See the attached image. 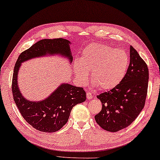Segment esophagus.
<instances>
[{"mask_svg": "<svg viewBox=\"0 0 160 160\" xmlns=\"http://www.w3.org/2000/svg\"><path fill=\"white\" fill-rule=\"evenodd\" d=\"M92 97H93V96H92V93L89 92H87V99H88V100L92 99Z\"/></svg>", "mask_w": 160, "mask_h": 160, "instance_id": "1", "label": "esophagus"}]
</instances>
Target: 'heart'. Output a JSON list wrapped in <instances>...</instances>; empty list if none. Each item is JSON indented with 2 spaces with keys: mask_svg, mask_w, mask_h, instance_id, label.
Here are the masks:
<instances>
[{
  "mask_svg": "<svg viewBox=\"0 0 160 160\" xmlns=\"http://www.w3.org/2000/svg\"><path fill=\"white\" fill-rule=\"evenodd\" d=\"M129 57L124 51L100 43H92L83 51L76 62V72L82 83L87 82L88 70L92 82L102 90L112 89L126 75Z\"/></svg>",
  "mask_w": 160,
  "mask_h": 160,
  "instance_id": "1",
  "label": "heart"
}]
</instances>
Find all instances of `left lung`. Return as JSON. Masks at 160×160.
<instances>
[{"mask_svg": "<svg viewBox=\"0 0 160 160\" xmlns=\"http://www.w3.org/2000/svg\"><path fill=\"white\" fill-rule=\"evenodd\" d=\"M149 81L147 63L130 46V63L124 78L116 87L97 95L102 111L95 115L103 129L116 132L126 128L138 117L145 104Z\"/></svg>", "mask_w": 160, "mask_h": 160, "instance_id": "8db88e82", "label": "left lung"}]
</instances>
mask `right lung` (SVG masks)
Masks as SVG:
<instances>
[{
    "label": "right lung",
    "instance_id": "1",
    "mask_svg": "<svg viewBox=\"0 0 160 160\" xmlns=\"http://www.w3.org/2000/svg\"><path fill=\"white\" fill-rule=\"evenodd\" d=\"M69 43L62 38L42 39L23 51L15 64L11 86L15 104L24 119L38 131L54 132L62 128L68 122L72 108L86 100V92L82 87L64 83L42 102H30L19 91L17 83L19 67L23 61L47 53H60L72 61Z\"/></svg>",
    "mask_w": 160,
    "mask_h": 160
}]
</instances>
